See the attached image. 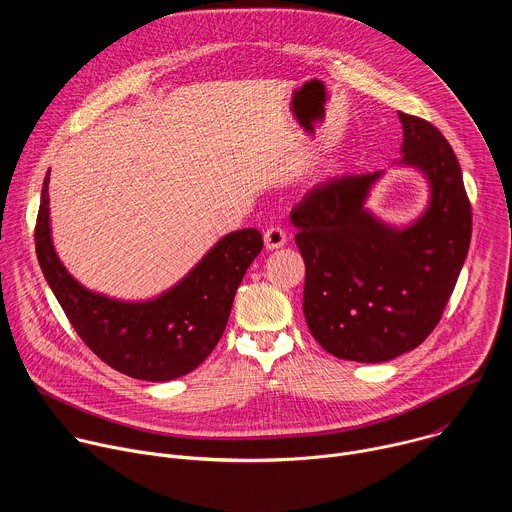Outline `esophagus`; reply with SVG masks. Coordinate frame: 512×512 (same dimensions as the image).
Wrapping results in <instances>:
<instances>
[{"label":"esophagus","mask_w":512,"mask_h":512,"mask_svg":"<svg viewBox=\"0 0 512 512\" xmlns=\"http://www.w3.org/2000/svg\"><path fill=\"white\" fill-rule=\"evenodd\" d=\"M263 239H265V247H267L269 251H273V249H279V247L285 245L287 235H285V231L279 229V227H269V229L263 233Z\"/></svg>","instance_id":"obj_1"}]
</instances>
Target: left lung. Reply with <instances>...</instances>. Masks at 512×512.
<instances>
[{
	"label": "left lung",
	"instance_id": "8db88e82",
	"mask_svg": "<svg viewBox=\"0 0 512 512\" xmlns=\"http://www.w3.org/2000/svg\"><path fill=\"white\" fill-rule=\"evenodd\" d=\"M399 119L403 164L431 184L415 225L397 231L362 208L381 172L326 180L291 208L308 328L344 360L385 362L419 346L442 320L470 247L472 206L452 145L421 117Z\"/></svg>",
	"mask_w": 512,
	"mask_h": 512
}]
</instances>
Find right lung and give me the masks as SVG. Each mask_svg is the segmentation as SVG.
<instances>
[{
	"label": "right lung",
	"mask_w": 512,
	"mask_h": 512,
	"mask_svg": "<svg viewBox=\"0 0 512 512\" xmlns=\"http://www.w3.org/2000/svg\"><path fill=\"white\" fill-rule=\"evenodd\" d=\"M48 180L44 178L34 241L42 273L81 340L111 369L141 381L178 379L221 340L237 287L263 249L257 229L235 231L164 296L125 304L93 294L58 261L50 239Z\"/></svg>",
	"instance_id": "1"
}]
</instances>
